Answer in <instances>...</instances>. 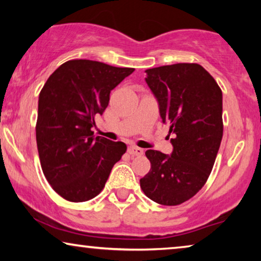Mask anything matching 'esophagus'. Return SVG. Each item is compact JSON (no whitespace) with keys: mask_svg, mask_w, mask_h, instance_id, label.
Returning a JSON list of instances; mask_svg holds the SVG:
<instances>
[{"mask_svg":"<svg viewBox=\"0 0 261 261\" xmlns=\"http://www.w3.org/2000/svg\"><path fill=\"white\" fill-rule=\"evenodd\" d=\"M128 153H129L130 155L140 156L144 154V149L138 147V146H129V147H128Z\"/></svg>","mask_w":261,"mask_h":261,"instance_id":"34e87169","label":"esophagus"}]
</instances>
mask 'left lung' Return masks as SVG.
Listing matches in <instances>:
<instances>
[{"instance_id": "obj_1", "label": "left lung", "mask_w": 261, "mask_h": 261, "mask_svg": "<svg viewBox=\"0 0 261 261\" xmlns=\"http://www.w3.org/2000/svg\"><path fill=\"white\" fill-rule=\"evenodd\" d=\"M146 73L163 122L173 134V151H146L151 170L140 187L152 201L178 205L201 190L213 170L223 135L222 91L199 64L159 66Z\"/></svg>"}]
</instances>
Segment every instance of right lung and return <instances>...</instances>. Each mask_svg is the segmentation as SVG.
<instances>
[{"label": "right lung", "mask_w": 261, "mask_h": 261, "mask_svg": "<svg viewBox=\"0 0 261 261\" xmlns=\"http://www.w3.org/2000/svg\"><path fill=\"white\" fill-rule=\"evenodd\" d=\"M134 69L88 59L64 63L39 95L35 126L42 172L53 190L70 202L94 198L105 188L126 144L96 137V114H103L110 91Z\"/></svg>", "instance_id": "1"}]
</instances>
